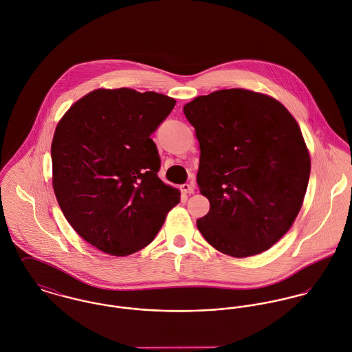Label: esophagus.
<instances>
[{
    "label": "esophagus",
    "instance_id": "34e87169",
    "mask_svg": "<svg viewBox=\"0 0 352 352\" xmlns=\"http://www.w3.org/2000/svg\"><path fill=\"white\" fill-rule=\"evenodd\" d=\"M181 190L184 195H193L195 193V185L193 184H185L181 186Z\"/></svg>",
    "mask_w": 352,
    "mask_h": 352
}]
</instances>
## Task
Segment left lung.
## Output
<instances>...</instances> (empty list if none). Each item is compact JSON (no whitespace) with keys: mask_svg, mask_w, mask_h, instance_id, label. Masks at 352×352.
<instances>
[{"mask_svg":"<svg viewBox=\"0 0 352 352\" xmlns=\"http://www.w3.org/2000/svg\"><path fill=\"white\" fill-rule=\"evenodd\" d=\"M199 143L197 184L209 199L197 228L217 251L262 254L293 226L307 193L311 155L300 125L273 97L224 89L184 107Z\"/></svg>","mask_w":352,"mask_h":352,"instance_id":"obj_1","label":"left lung"}]
</instances>
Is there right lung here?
I'll return each instance as SVG.
<instances>
[{
	"instance_id": "1",
	"label": "right lung",
	"mask_w": 352,
	"mask_h": 352,
	"mask_svg": "<svg viewBox=\"0 0 352 352\" xmlns=\"http://www.w3.org/2000/svg\"><path fill=\"white\" fill-rule=\"evenodd\" d=\"M175 100L155 91L96 89L59 120L52 144V188L74 231L113 256L148 245L179 202L157 177L150 138Z\"/></svg>"
}]
</instances>
